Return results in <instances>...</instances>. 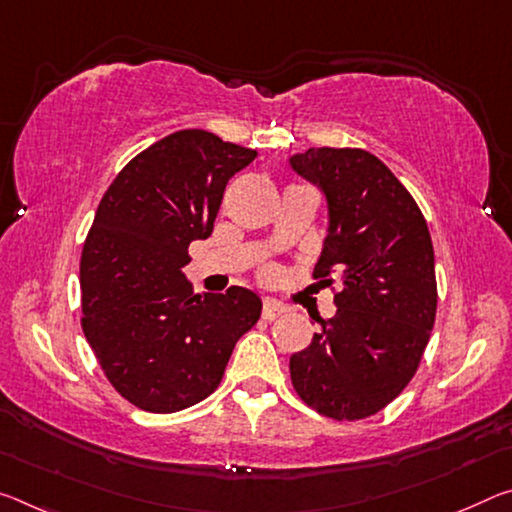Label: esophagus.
I'll return each mask as SVG.
<instances>
[{
  "label": "esophagus",
  "mask_w": 512,
  "mask_h": 512,
  "mask_svg": "<svg viewBox=\"0 0 512 512\" xmlns=\"http://www.w3.org/2000/svg\"><path fill=\"white\" fill-rule=\"evenodd\" d=\"M282 312H285V307H282L280 303H273V300H266L264 307H262V319H264V321H275Z\"/></svg>",
  "instance_id": "34e87169"
}]
</instances>
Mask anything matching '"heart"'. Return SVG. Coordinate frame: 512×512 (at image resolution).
<instances>
[{"instance_id":"obj_1","label":"heart","mask_w":512,"mask_h":512,"mask_svg":"<svg viewBox=\"0 0 512 512\" xmlns=\"http://www.w3.org/2000/svg\"><path fill=\"white\" fill-rule=\"evenodd\" d=\"M273 273H275L273 266H266V269H264V278H273Z\"/></svg>"}]
</instances>
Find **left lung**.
I'll return each instance as SVG.
<instances>
[{"mask_svg":"<svg viewBox=\"0 0 512 512\" xmlns=\"http://www.w3.org/2000/svg\"><path fill=\"white\" fill-rule=\"evenodd\" d=\"M326 193L330 227L314 278L337 314L289 360L291 383L323 417L376 415L415 376L437 312L435 253L410 191L376 154L310 148L291 157ZM337 281L339 290L331 287Z\"/></svg>","mask_w":512,"mask_h":512,"instance_id":"8db88e82","label":"left lung"}]
</instances>
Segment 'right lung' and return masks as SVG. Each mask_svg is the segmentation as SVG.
<instances>
[{
	"instance_id": "add662e5",
	"label": "right lung",
	"mask_w": 512,
	"mask_h": 512,
	"mask_svg": "<svg viewBox=\"0 0 512 512\" xmlns=\"http://www.w3.org/2000/svg\"><path fill=\"white\" fill-rule=\"evenodd\" d=\"M257 157L205 129L152 143L97 207L79 262L81 330L113 389L145 412H180L221 383L257 294H193L189 243L214 230L227 180Z\"/></svg>"
}]
</instances>
